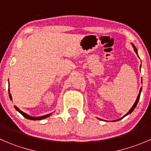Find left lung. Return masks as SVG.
Instances as JSON below:
<instances>
[{"mask_svg":"<svg viewBox=\"0 0 151 151\" xmlns=\"http://www.w3.org/2000/svg\"><path fill=\"white\" fill-rule=\"evenodd\" d=\"M133 48H134V50H135V52H136V54H137V55H138L137 50H136V47H135V46L133 45ZM141 92H142V88L140 89V91H139V95H138V96H137V99H136V101H135V103H134V104H133V107H131V109H130V110H129V112H128V113H127V114H126L125 116H127V115H128V114H130V113H131L132 112H133V110H134V109H135V107H136V105H137V104H138V101H139V98H140V94H141ZM124 116H123L122 118H121V119H118L117 121H119V120H120V119H123V118H124Z\"/></svg>","mask_w":151,"mask_h":151,"instance_id":"left-lung-1","label":"left lung"}]
</instances>
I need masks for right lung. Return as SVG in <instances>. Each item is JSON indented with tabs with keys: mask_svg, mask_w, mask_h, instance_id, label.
Wrapping results in <instances>:
<instances>
[{
	"mask_svg": "<svg viewBox=\"0 0 151 151\" xmlns=\"http://www.w3.org/2000/svg\"><path fill=\"white\" fill-rule=\"evenodd\" d=\"M9 96L10 99L12 100V96H11V94H10V93H9ZM14 107H15V108L16 109L17 111L19 112V113H21V114L22 115V116H24V117H25L26 119H30V120H41V119H45V118L48 117V116H50V115H51V113H50V114L45 115V116H39V117H32V116H29V115L26 114L25 113H24V112L21 111V110H19V108H18V107H17L16 106H14Z\"/></svg>",
	"mask_w": 151,
	"mask_h": 151,
	"instance_id": "right-lung-1",
	"label": "right lung"
}]
</instances>
